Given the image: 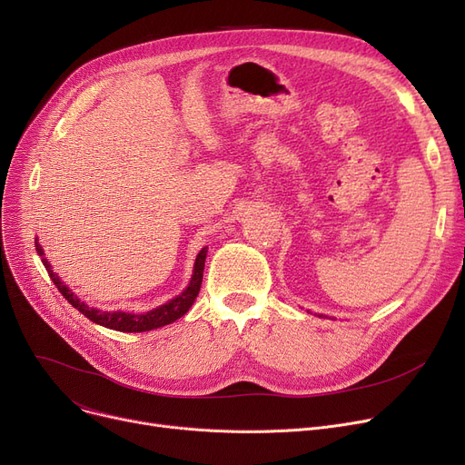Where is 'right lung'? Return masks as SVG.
Wrapping results in <instances>:
<instances>
[{"label":"right lung","instance_id":"1","mask_svg":"<svg viewBox=\"0 0 465 465\" xmlns=\"http://www.w3.org/2000/svg\"><path fill=\"white\" fill-rule=\"evenodd\" d=\"M35 251L37 254L42 256L44 266L51 277V281L56 285V289L60 291L70 304L82 312L87 319H91L96 325H103L106 329H114L119 332H146V331H153L159 327H165L171 325L173 321L183 317L195 302L199 289H201V281H203V270H205V258H207V247L201 249L197 258H195V264H193V275L190 279V285L184 289L183 294H178L176 298H173L167 304L159 306L155 310H150L146 313H125V312H103V310H96V308H89L85 302L79 300L63 281L58 279V275L53 272L51 264L47 262V258H44V249L42 245L37 243L35 239Z\"/></svg>","mask_w":465,"mask_h":465}]
</instances>
